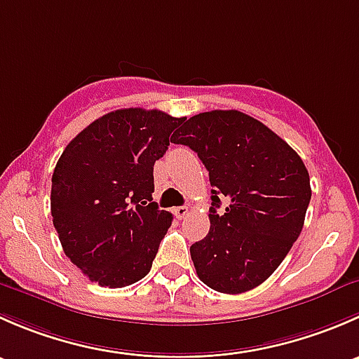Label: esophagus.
Segmentation results:
<instances>
[{
    "label": "esophagus",
    "mask_w": 359,
    "mask_h": 359,
    "mask_svg": "<svg viewBox=\"0 0 359 359\" xmlns=\"http://www.w3.org/2000/svg\"><path fill=\"white\" fill-rule=\"evenodd\" d=\"M173 213H175V217L177 219H186V215L187 213H189V208H187V206H175V208H173Z\"/></svg>",
    "instance_id": "1"
}]
</instances>
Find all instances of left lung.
Listing matches in <instances>:
<instances>
[{"instance_id": "8db88e82", "label": "left lung", "mask_w": 359, "mask_h": 359, "mask_svg": "<svg viewBox=\"0 0 359 359\" xmlns=\"http://www.w3.org/2000/svg\"><path fill=\"white\" fill-rule=\"evenodd\" d=\"M173 144L198 153L213 187L210 231L191 245L198 278L222 293L259 287L302 231L311 201L306 165L273 130L234 109L193 116ZM220 197L230 201L224 212Z\"/></svg>"}]
</instances>
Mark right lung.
<instances>
[{
  "instance_id": "right-lung-1",
  "label": "right lung",
  "mask_w": 359,
  "mask_h": 359,
  "mask_svg": "<svg viewBox=\"0 0 359 359\" xmlns=\"http://www.w3.org/2000/svg\"><path fill=\"white\" fill-rule=\"evenodd\" d=\"M184 119L140 107L107 112L57 161L53 226L64 253L90 281L121 288L151 271L172 226V213L153 201V168Z\"/></svg>"
}]
</instances>
